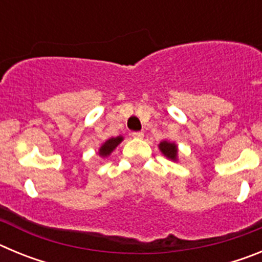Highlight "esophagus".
<instances>
[{"label": "esophagus", "mask_w": 262, "mask_h": 262, "mask_svg": "<svg viewBox=\"0 0 262 262\" xmlns=\"http://www.w3.org/2000/svg\"><path fill=\"white\" fill-rule=\"evenodd\" d=\"M133 135V138H136V139H142L143 136H144V134L142 133V131H135V133L131 134Z\"/></svg>", "instance_id": "34e87169"}]
</instances>
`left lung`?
<instances>
[{
    "label": "left lung",
    "mask_w": 262,
    "mask_h": 262,
    "mask_svg": "<svg viewBox=\"0 0 262 262\" xmlns=\"http://www.w3.org/2000/svg\"><path fill=\"white\" fill-rule=\"evenodd\" d=\"M160 151L163 152L164 156H166L168 159L173 160V161H177V145L174 143H170V142H166V140H163V142L159 144Z\"/></svg>",
    "instance_id": "1"
}]
</instances>
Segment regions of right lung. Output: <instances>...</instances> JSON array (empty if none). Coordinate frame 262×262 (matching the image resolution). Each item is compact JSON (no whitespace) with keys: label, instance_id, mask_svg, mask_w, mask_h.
Wrapping results in <instances>:
<instances>
[{"label":"right lung","instance_id":"obj_1","mask_svg":"<svg viewBox=\"0 0 262 262\" xmlns=\"http://www.w3.org/2000/svg\"><path fill=\"white\" fill-rule=\"evenodd\" d=\"M122 140H123V138H122V136H117V138H110L108 140H106V142L103 143L102 145H101V148H99V151H98L99 156H102V157L108 156L111 152L114 151L115 148H117V145L119 144Z\"/></svg>","mask_w":262,"mask_h":262}]
</instances>
